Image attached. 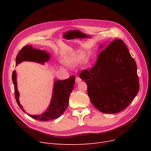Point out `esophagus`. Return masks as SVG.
<instances>
[{"mask_svg":"<svg viewBox=\"0 0 151 151\" xmlns=\"http://www.w3.org/2000/svg\"><path fill=\"white\" fill-rule=\"evenodd\" d=\"M75 81H76V83H80V82L81 81V79L80 77H79V76H77V77L76 78Z\"/></svg>","mask_w":151,"mask_h":151,"instance_id":"34e87169","label":"esophagus"}]
</instances>
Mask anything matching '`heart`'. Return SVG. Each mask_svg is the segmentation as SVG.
<instances>
[{"instance_id":"heart-1","label":"heart","mask_w":151,"mask_h":151,"mask_svg":"<svg viewBox=\"0 0 151 151\" xmlns=\"http://www.w3.org/2000/svg\"><path fill=\"white\" fill-rule=\"evenodd\" d=\"M85 58V55L83 53H80L77 55L74 58H71L69 61V64L71 65H76V63L82 61Z\"/></svg>"}]
</instances>
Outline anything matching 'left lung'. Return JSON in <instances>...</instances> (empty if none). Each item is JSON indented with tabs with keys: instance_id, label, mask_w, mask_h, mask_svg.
I'll return each instance as SVG.
<instances>
[{
	"instance_id": "1",
	"label": "left lung",
	"mask_w": 151,
	"mask_h": 151,
	"mask_svg": "<svg viewBox=\"0 0 151 151\" xmlns=\"http://www.w3.org/2000/svg\"><path fill=\"white\" fill-rule=\"evenodd\" d=\"M80 76L88 86L92 105L104 113L121 112L139 89L136 62L120 39L111 42L100 52L94 66L83 70Z\"/></svg>"
}]
</instances>
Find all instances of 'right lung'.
<instances>
[{"instance_id":"1","label":"right lung","mask_w":151,"mask_h":151,"mask_svg":"<svg viewBox=\"0 0 151 151\" xmlns=\"http://www.w3.org/2000/svg\"><path fill=\"white\" fill-rule=\"evenodd\" d=\"M50 59V54L45 51L34 49L31 45H26L19 51L16 58L17 65L22 61H32L42 64L48 61ZM12 80L14 88V96L19 108L23 111L22 106L19 104V93L17 88V74L16 71H13L12 74ZM75 82V76L70 77L65 80H58L54 82L52 96L49 107L46 111L41 115L28 114L32 118L38 121H49L59 117L67 109L68 103L70 94L74 88Z\"/></svg>"}]
</instances>
